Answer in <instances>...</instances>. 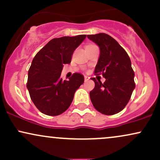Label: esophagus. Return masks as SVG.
<instances>
[{
	"label": "esophagus",
	"mask_w": 160,
	"mask_h": 160,
	"mask_svg": "<svg viewBox=\"0 0 160 160\" xmlns=\"http://www.w3.org/2000/svg\"><path fill=\"white\" fill-rule=\"evenodd\" d=\"M89 80V77H87V76H85L84 77V80H85V82H86V81H88V80Z\"/></svg>",
	"instance_id": "34e87169"
}]
</instances>
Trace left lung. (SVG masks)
<instances>
[{
    "instance_id": "obj_1",
    "label": "left lung",
    "mask_w": 160,
    "mask_h": 160,
    "mask_svg": "<svg viewBox=\"0 0 160 160\" xmlns=\"http://www.w3.org/2000/svg\"><path fill=\"white\" fill-rule=\"evenodd\" d=\"M98 46L100 56L95 74H102L104 83L95 78V88L89 92L91 102L97 111L105 115H113L126 107L135 87L131 60L117 40L104 33L87 35Z\"/></svg>"
}]
</instances>
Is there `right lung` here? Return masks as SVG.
I'll use <instances>...</instances> for the list:
<instances>
[{
    "label": "right lung",
    "mask_w": 160,
    "mask_h": 160,
    "mask_svg": "<svg viewBox=\"0 0 160 160\" xmlns=\"http://www.w3.org/2000/svg\"><path fill=\"white\" fill-rule=\"evenodd\" d=\"M86 34L54 38L36 54L28 75L27 88L31 99L41 113L57 116L71 105L84 77L74 73L68 80H62L63 65L69 64L74 51L86 38Z\"/></svg>",
    "instance_id": "obj_1"
}]
</instances>
